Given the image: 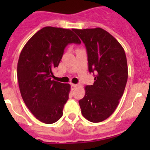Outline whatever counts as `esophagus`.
<instances>
[{
    "label": "esophagus",
    "instance_id": "34e87169",
    "mask_svg": "<svg viewBox=\"0 0 150 150\" xmlns=\"http://www.w3.org/2000/svg\"><path fill=\"white\" fill-rule=\"evenodd\" d=\"M77 87H78V85L77 84H71V88H72V90L75 89Z\"/></svg>",
    "mask_w": 150,
    "mask_h": 150
}]
</instances>
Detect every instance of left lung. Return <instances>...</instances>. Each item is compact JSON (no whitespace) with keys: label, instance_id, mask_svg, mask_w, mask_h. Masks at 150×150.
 I'll list each match as a JSON object with an SVG mask.
<instances>
[{"label":"left lung","instance_id":"obj_1","mask_svg":"<svg viewBox=\"0 0 150 150\" xmlns=\"http://www.w3.org/2000/svg\"><path fill=\"white\" fill-rule=\"evenodd\" d=\"M72 30L86 46L89 72H95L94 83L85 87V96L79 101L81 113L89 121L102 122L114 112L125 90L128 75L125 51L102 28Z\"/></svg>","mask_w":150,"mask_h":150}]
</instances>
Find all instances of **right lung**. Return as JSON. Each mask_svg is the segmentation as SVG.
Instances as JSON below:
<instances>
[{
	"label": "right lung",
	"instance_id": "1",
	"mask_svg": "<svg viewBox=\"0 0 150 150\" xmlns=\"http://www.w3.org/2000/svg\"><path fill=\"white\" fill-rule=\"evenodd\" d=\"M72 43L81 41L71 30L45 27L33 35L19 55L17 78L21 95L33 115L44 123L59 120L69 99L70 85L51 78L65 47Z\"/></svg>",
	"mask_w": 150,
	"mask_h": 150
}]
</instances>
